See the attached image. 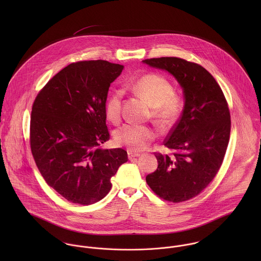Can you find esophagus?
Segmentation results:
<instances>
[{"mask_svg":"<svg viewBox=\"0 0 261 261\" xmlns=\"http://www.w3.org/2000/svg\"><path fill=\"white\" fill-rule=\"evenodd\" d=\"M140 155H141V153H140V152H136V151H132V150H128V151H127V156H128V159H129V160L135 159V158L140 156Z\"/></svg>","mask_w":261,"mask_h":261,"instance_id":"esophagus-1","label":"esophagus"}]
</instances>
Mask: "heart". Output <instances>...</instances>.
Masks as SVG:
<instances>
[{"mask_svg":"<svg viewBox=\"0 0 261 261\" xmlns=\"http://www.w3.org/2000/svg\"><path fill=\"white\" fill-rule=\"evenodd\" d=\"M132 89L153 108V117L164 125L173 124L183 110L182 96L173 92L172 83L162 75H144L132 84ZM122 96V90L115 89L106 100V115L112 123H117L120 119ZM155 136V130L150 126L124 123L115 130L114 141L119 146L139 150L147 148Z\"/></svg>","mask_w":261,"mask_h":261,"instance_id":"1","label":"heart"}]
</instances>
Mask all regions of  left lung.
Instances as JSON below:
<instances>
[{
  "label": "left lung",
  "mask_w": 261,
  "mask_h": 261,
  "mask_svg": "<svg viewBox=\"0 0 261 261\" xmlns=\"http://www.w3.org/2000/svg\"><path fill=\"white\" fill-rule=\"evenodd\" d=\"M144 62L175 76L185 95L182 115L164 142L173 152H154L159 165L146 181L166 201H188L212 182L223 163L231 129L228 103L215 78L197 63L178 57Z\"/></svg>",
  "instance_id": "left-lung-1"
}]
</instances>
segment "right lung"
Listing matches in <instances>:
<instances>
[{"label":"right lung","mask_w":261,"mask_h":261,"mask_svg":"<svg viewBox=\"0 0 261 261\" xmlns=\"http://www.w3.org/2000/svg\"><path fill=\"white\" fill-rule=\"evenodd\" d=\"M123 69L106 60L73 62L39 91L30 119V147L46 183L67 201L90 205L112 189L127 162L122 149H100L110 140L105 105Z\"/></svg>","instance_id":"1"}]
</instances>
